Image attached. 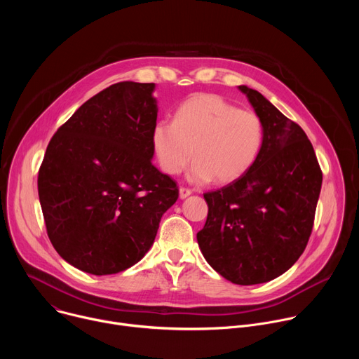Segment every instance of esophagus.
<instances>
[{"label":"esophagus","instance_id":"34e87169","mask_svg":"<svg viewBox=\"0 0 359 359\" xmlns=\"http://www.w3.org/2000/svg\"><path fill=\"white\" fill-rule=\"evenodd\" d=\"M191 194V190L190 189H187V187H180L179 189V196H180V198H186L187 196H190Z\"/></svg>","mask_w":359,"mask_h":359}]
</instances>
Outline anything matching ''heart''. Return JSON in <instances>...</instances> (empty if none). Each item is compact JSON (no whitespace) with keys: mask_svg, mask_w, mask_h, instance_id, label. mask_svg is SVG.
<instances>
[{"mask_svg":"<svg viewBox=\"0 0 359 359\" xmlns=\"http://www.w3.org/2000/svg\"><path fill=\"white\" fill-rule=\"evenodd\" d=\"M263 142L264 125L257 114L213 93L187 99L173 122L163 119L151 129V146L161 168L179 175L194 156L189 173L194 183L237 180L257 161Z\"/></svg>","mask_w":359,"mask_h":359,"instance_id":"heart-1","label":"heart"}]
</instances>
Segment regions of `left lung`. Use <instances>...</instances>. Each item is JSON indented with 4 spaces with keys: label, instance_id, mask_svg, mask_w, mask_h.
<instances>
[{
    "label": "left lung",
    "instance_id": "obj_1",
    "mask_svg": "<svg viewBox=\"0 0 359 359\" xmlns=\"http://www.w3.org/2000/svg\"><path fill=\"white\" fill-rule=\"evenodd\" d=\"M264 125L260 155L247 173L204 193L209 215L197 233L206 262L226 280L262 284L285 273L310 240L323 172L299 125L244 85Z\"/></svg>",
    "mask_w": 359,
    "mask_h": 359
}]
</instances>
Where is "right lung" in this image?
<instances>
[{
    "label": "right lung",
    "instance_id": "add662e5",
    "mask_svg": "<svg viewBox=\"0 0 359 359\" xmlns=\"http://www.w3.org/2000/svg\"><path fill=\"white\" fill-rule=\"evenodd\" d=\"M155 83L100 90L55 132L38 172L48 237L61 257L89 274L121 273L155 241L176 182L151 163L158 119Z\"/></svg>",
    "mask_w": 359,
    "mask_h": 359
}]
</instances>
